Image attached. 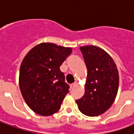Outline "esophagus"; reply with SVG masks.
I'll return each instance as SVG.
<instances>
[{"label": "esophagus", "instance_id": "obj_1", "mask_svg": "<svg viewBox=\"0 0 134 134\" xmlns=\"http://www.w3.org/2000/svg\"><path fill=\"white\" fill-rule=\"evenodd\" d=\"M76 85H77V82H74L72 85H70V87H71V89H73L74 87H75Z\"/></svg>", "mask_w": 134, "mask_h": 134}]
</instances>
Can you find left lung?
<instances>
[{
    "label": "left lung",
    "mask_w": 134,
    "mask_h": 134,
    "mask_svg": "<svg viewBox=\"0 0 134 134\" xmlns=\"http://www.w3.org/2000/svg\"><path fill=\"white\" fill-rule=\"evenodd\" d=\"M87 69L85 92L76 100L80 111L88 116L101 115L109 109L118 93L117 67L108 53L96 46L80 47Z\"/></svg>",
    "instance_id": "1"
}]
</instances>
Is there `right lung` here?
<instances>
[{
    "label": "right lung",
    "mask_w": 134,
    "mask_h": 134,
    "mask_svg": "<svg viewBox=\"0 0 134 134\" xmlns=\"http://www.w3.org/2000/svg\"><path fill=\"white\" fill-rule=\"evenodd\" d=\"M72 51L53 43H41L22 61L19 87L25 102L36 113L48 116L60 108L70 86L59 67Z\"/></svg>",
    "instance_id": "obj_1"
}]
</instances>
